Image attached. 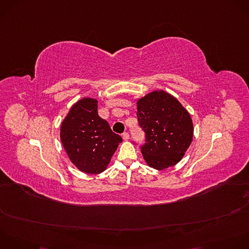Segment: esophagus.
I'll use <instances>...</instances> for the list:
<instances>
[{
	"label": "esophagus",
	"mask_w": 249,
	"mask_h": 249,
	"mask_svg": "<svg viewBox=\"0 0 249 249\" xmlns=\"http://www.w3.org/2000/svg\"><path fill=\"white\" fill-rule=\"evenodd\" d=\"M122 138H123V140L124 141H127V140H129V134L128 133H123V135H122Z\"/></svg>",
	"instance_id": "34e87169"
}]
</instances>
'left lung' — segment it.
Wrapping results in <instances>:
<instances>
[{"label":"left lung","instance_id":"left-lung-1","mask_svg":"<svg viewBox=\"0 0 249 249\" xmlns=\"http://www.w3.org/2000/svg\"><path fill=\"white\" fill-rule=\"evenodd\" d=\"M137 116L145 134L141 151L148 166L163 170L176 165L194 137L188 110L172 95L159 90L138 100Z\"/></svg>","mask_w":249,"mask_h":249}]
</instances>
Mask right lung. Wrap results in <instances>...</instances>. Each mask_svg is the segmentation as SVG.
I'll return each mask as SVG.
<instances>
[{
  "instance_id": "right-lung-1",
  "label": "right lung",
  "mask_w": 249,
  "mask_h": 249,
  "mask_svg": "<svg viewBox=\"0 0 249 249\" xmlns=\"http://www.w3.org/2000/svg\"><path fill=\"white\" fill-rule=\"evenodd\" d=\"M60 140L70 161L82 172H104L122 142L98 114V101L84 98L72 106L60 126Z\"/></svg>"
}]
</instances>
